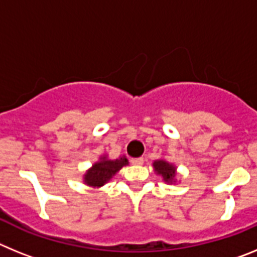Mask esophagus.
<instances>
[{
	"instance_id": "34e87169",
	"label": "esophagus",
	"mask_w": 257,
	"mask_h": 257,
	"mask_svg": "<svg viewBox=\"0 0 257 257\" xmlns=\"http://www.w3.org/2000/svg\"><path fill=\"white\" fill-rule=\"evenodd\" d=\"M131 163L136 166H140L144 163V158H142V157H139V158H133V160H131Z\"/></svg>"
}]
</instances>
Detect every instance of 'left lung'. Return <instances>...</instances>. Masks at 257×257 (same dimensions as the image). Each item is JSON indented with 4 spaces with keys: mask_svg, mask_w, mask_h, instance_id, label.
I'll list each match as a JSON object with an SVG mask.
<instances>
[{
    "mask_svg": "<svg viewBox=\"0 0 257 257\" xmlns=\"http://www.w3.org/2000/svg\"><path fill=\"white\" fill-rule=\"evenodd\" d=\"M154 171L161 175L166 183H175L176 181V167L165 160H157L153 162Z\"/></svg>",
    "mask_w": 257,
    "mask_h": 257,
    "instance_id": "left-lung-1",
    "label": "left lung"
}]
</instances>
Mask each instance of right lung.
<instances>
[{"mask_svg":"<svg viewBox=\"0 0 257 257\" xmlns=\"http://www.w3.org/2000/svg\"><path fill=\"white\" fill-rule=\"evenodd\" d=\"M128 165L126 157H119L117 160H108L106 156L100 157V161L92 165L83 176V181L88 187L100 188L108 183L123 166Z\"/></svg>","mask_w":257,"mask_h":257,"instance_id":"right-lung-1","label":"right lung"}]
</instances>
